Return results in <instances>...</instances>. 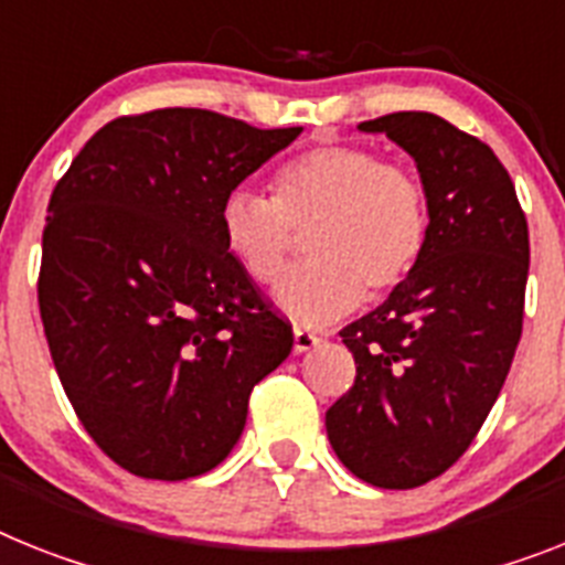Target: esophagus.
<instances>
[{"label":"esophagus","mask_w":565,"mask_h":565,"mask_svg":"<svg viewBox=\"0 0 565 565\" xmlns=\"http://www.w3.org/2000/svg\"><path fill=\"white\" fill-rule=\"evenodd\" d=\"M319 344V335L310 333V330H305V327H296L292 330V350L296 353H307V350H312Z\"/></svg>","instance_id":"esophagus-1"}]
</instances>
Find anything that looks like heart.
Instances as JSON below:
<instances>
[{"instance_id":"heart-1","label":"heart","mask_w":565,"mask_h":565,"mask_svg":"<svg viewBox=\"0 0 565 565\" xmlns=\"http://www.w3.org/2000/svg\"><path fill=\"white\" fill-rule=\"evenodd\" d=\"M307 230L312 260L275 287V301L296 321L324 324L414 273L430 238L428 192L376 151L324 143L278 166L273 198L232 192L221 206L226 253L258 284L284 273Z\"/></svg>"}]
</instances>
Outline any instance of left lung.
Here are the masks:
<instances>
[{
  "mask_svg": "<svg viewBox=\"0 0 565 565\" xmlns=\"http://www.w3.org/2000/svg\"><path fill=\"white\" fill-rule=\"evenodd\" d=\"M416 160L430 238L385 305L341 330L355 382L330 411L335 457L376 488H416L457 462L494 407L523 333L529 224L505 166L428 111L359 122Z\"/></svg>",
  "mask_w": 565,
  "mask_h": 565,
  "instance_id": "1",
  "label": "left lung"
}]
</instances>
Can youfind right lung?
<instances>
[{
	"instance_id": "add662e5",
	"label": "right lung",
	"mask_w": 565,
	"mask_h": 565,
	"mask_svg": "<svg viewBox=\"0 0 565 565\" xmlns=\"http://www.w3.org/2000/svg\"><path fill=\"white\" fill-rule=\"evenodd\" d=\"M301 135L206 108L106 122L42 232L40 312L83 428L120 468L189 480L224 462L292 327L232 260L221 206Z\"/></svg>"
}]
</instances>
